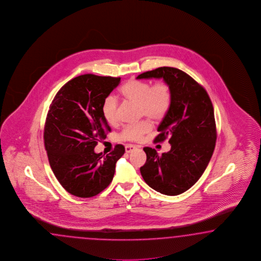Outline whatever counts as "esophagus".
Wrapping results in <instances>:
<instances>
[{
    "label": "esophagus",
    "mask_w": 261,
    "mask_h": 261,
    "mask_svg": "<svg viewBox=\"0 0 261 261\" xmlns=\"http://www.w3.org/2000/svg\"><path fill=\"white\" fill-rule=\"evenodd\" d=\"M138 147L137 146H134V145H127L126 147H125V149H126V152L127 153H129V152H132V151H134L135 149H137Z\"/></svg>",
    "instance_id": "obj_1"
}]
</instances>
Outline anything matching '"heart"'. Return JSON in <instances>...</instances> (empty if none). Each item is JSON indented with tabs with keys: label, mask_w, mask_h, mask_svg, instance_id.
I'll return each instance as SVG.
<instances>
[{
	"label": "heart",
	"mask_w": 261,
	"mask_h": 261,
	"mask_svg": "<svg viewBox=\"0 0 261 261\" xmlns=\"http://www.w3.org/2000/svg\"><path fill=\"white\" fill-rule=\"evenodd\" d=\"M119 94L125 100L139 106L141 115H146L153 121H161L168 114L173 100L171 87L165 81L156 82L153 85L147 81H127L119 89ZM101 113L109 124L117 122V103L112 96L103 101ZM152 127L149 120H143L127 126L120 135L122 140L140 141Z\"/></svg>",
	"instance_id": "1"
}]
</instances>
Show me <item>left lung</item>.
Here are the masks:
<instances>
[{"mask_svg": "<svg viewBox=\"0 0 261 261\" xmlns=\"http://www.w3.org/2000/svg\"><path fill=\"white\" fill-rule=\"evenodd\" d=\"M136 79H163L172 90V105L154 139L168 138L171 148L159 155L154 148L144 147L147 162L140 171L157 192L180 195L201 178L214 152L217 130L212 102L204 88L177 68H157Z\"/></svg>", "mask_w": 261, "mask_h": 261, "instance_id": "1", "label": "left lung"}]
</instances>
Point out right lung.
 <instances>
[{
  "label": "right lung",
  "instance_id": "obj_1",
  "mask_svg": "<svg viewBox=\"0 0 261 261\" xmlns=\"http://www.w3.org/2000/svg\"><path fill=\"white\" fill-rule=\"evenodd\" d=\"M120 80L76 76L60 88L49 107L43 134L49 164L62 187L76 197L91 198L103 191L125 153L122 145L104 157L94 150L111 132L101 106Z\"/></svg>",
  "mask_w": 261,
  "mask_h": 261
}]
</instances>
